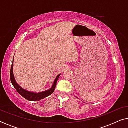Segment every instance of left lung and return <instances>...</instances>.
<instances>
[{
  "label": "left lung",
  "mask_w": 128,
  "mask_h": 128,
  "mask_svg": "<svg viewBox=\"0 0 128 128\" xmlns=\"http://www.w3.org/2000/svg\"><path fill=\"white\" fill-rule=\"evenodd\" d=\"M75 97H76V96H75Z\"/></svg>",
  "instance_id": "left-lung-1"
}]
</instances>
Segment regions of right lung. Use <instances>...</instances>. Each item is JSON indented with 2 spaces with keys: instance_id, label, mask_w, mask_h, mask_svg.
Listing matches in <instances>:
<instances>
[{
  "instance_id": "right-lung-1",
  "label": "right lung",
  "mask_w": 128,
  "mask_h": 128,
  "mask_svg": "<svg viewBox=\"0 0 128 128\" xmlns=\"http://www.w3.org/2000/svg\"><path fill=\"white\" fill-rule=\"evenodd\" d=\"M13 59H14V57ZM13 60L12 64L11 69H10V80H11L12 84H13L16 90H17V92H18V93L22 96V97H23L24 98H26V100H27L28 101H39V100H41L42 99L45 98V97H48V96L50 95V94L54 92V90H55L57 80L58 79L59 77L60 76V74H59L56 77L55 79L54 80V81L53 82V84H52V87H50V88H49L48 90L43 91V92H30V91H28L27 90H26V89H24L22 88V87H21L17 83L13 74Z\"/></svg>"
}]
</instances>
